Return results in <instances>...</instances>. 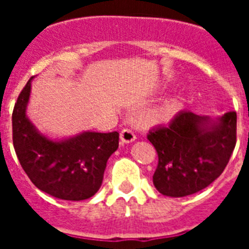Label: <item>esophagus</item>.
<instances>
[{
    "mask_svg": "<svg viewBox=\"0 0 249 249\" xmlns=\"http://www.w3.org/2000/svg\"><path fill=\"white\" fill-rule=\"evenodd\" d=\"M120 137H121V141H122V143H132V142H135L136 141L135 132L128 128L122 129V131H121Z\"/></svg>",
    "mask_w": 249,
    "mask_h": 249,
    "instance_id": "esophagus-1",
    "label": "esophagus"
}]
</instances>
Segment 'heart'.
<instances>
[{
  "label": "heart",
  "instance_id": "1",
  "mask_svg": "<svg viewBox=\"0 0 249 249\" xmlns=\"http://www.w3.org/2000/svg\"><path fill=\"white\" fill-rule=\"evenodd\" d=\"M178 111V105L175 102H166L163 105L158 106L156 108L148 111L146 114V120L153 124L160 123H167L172 120Z\"/></svg>",
  "mask_w": 249,
  "mask_h": 249
}]
</instances>
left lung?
Wrapping results in <instances>:
<instances>
[{
	"label": "left lung",
	"instance_id": "1",
	"mask_svg": "<svg viewBox=\"0 0 249 249\" xmlns=\"http://www.w3.org/2000/svg\"><path fill=\"white\" fill-rule=\"evenodd\" d=\"M236 112L210 117L183 109L147 138L158 153L156 190L186 197L204 190L221 176L236 146Z\"/></svg>",
	"mask_w": 249,
	"mask_h": 249
}]
</instances>
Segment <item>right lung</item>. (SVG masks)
<instances>
[{
  "mask_svg": "<svg viewBox=\"0 0 249 249\" xmlns=\"http://www.w3.org/2000/svg\"><path fill=\"white\" fill-rule=\"evenodd\" d=\"M34 77L19 93L12 113L13 147L32 183L65 201H83L97 193L107 160L118 148V132L83 131L52 138L39 131L27 116Z\"/></svg>",
  "mask_w": 249,
  "mask_h": 249,
  "instance_id": "add662e5",
  "label": "right lung"
}]
</instances>
